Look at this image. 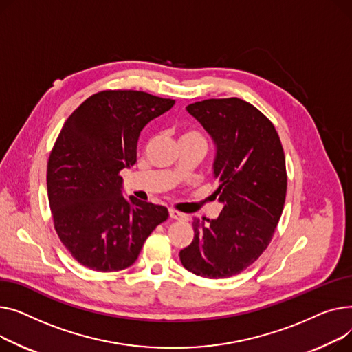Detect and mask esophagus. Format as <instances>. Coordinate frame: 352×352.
<instances>
[{
  "instance_id": "34e87169",
  "label": "esophagus",
  "mask_w": 352,
  "mask_h": 352,
  "mask_svg": "<svg viewBox=\"0 0 352 352\" xmlns=\"http://www.w3.org/2000/svg\"><path fill=\"white\" fill-rule=\"evenodd\" d=\"M169 214H170V217H172L173 220H188V216L180 213V212H177V210H175V209H170V210H169Z\"/></svg>"
}]
</instances>
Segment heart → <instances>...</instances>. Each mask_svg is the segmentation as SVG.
Instances as JSON below:
<instances>
[{
	"label": "heart",
	"instance_id": "1",
	"mask_svg": "<svg viewBox=\"0 0 352 352\" xmlns=\"http://www.w3.org/2000/svg\"><path fill=\"white\" fill-rule=\"evenodd\" d=\"M204 140V138L197 131H188L182 135L180 140ZM206 142V140H204Z\"/></svg>",
	"mask_w": 352,
	"mask_h": 352
}]
</instances>
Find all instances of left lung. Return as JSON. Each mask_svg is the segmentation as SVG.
Returning a JSON list of instances; mask_svg holds the SVG:
<instances>
[{
	"label": "left lung",
	"mask_w": 352,
	"mask_h": 352,
	"mask_svg": "<svg viewBox=\"0 0 352 352\" xmlns=\"http://www.w3.org/2000/svg\"><path fill=\"white\" fill-rule=\"evenodd\" d=\"M213 138L216 220H193V241L180 250L186 270L227 278L252 265L270 244L285 193V156L273 122L240 98L204 99L186 107Z\"/></svg>",
	"instance_id": "obj_1"
}]
</instances>
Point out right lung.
<instances>
[{
  "instance_id": "add662e5",
  "label": "right lung",
  "mask_w": 352,
  "mask_h": 352,
  "mask_svg": "<svg viewBox=\"0 0 352 352\" xmlns=\"http://www.w3.org/2000/svg\"><path fill=\"white\" fill-rule=\"evenodd\" d=\"M173 105L142 91H100L62 126L48 159L47 190L55 232L79 264L125 270L168 220L164 206L123 197L119 173L135 164L144 125Z\"/></svg>"
}]
</instances>
